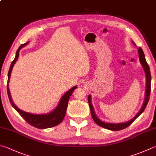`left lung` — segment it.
Instances as JSON below:
<instances>
[{
	"mask_svg": "<svg viewBox=\"0 0 156 156\" xmlns=\"http://www.w3.org/2000/svg\"><path fill=\"white\" fill-rule=\"evenodd\" d=\"M133 43L134 45H136L134 41H133ZM138 53H139L140 62V64H141L144 71H145V76H146V90H145V100H144L142 107L133 119H131L130 120H129V121H128V122H123V123H117V124H113V123H107V122H102L98 118V117L96 116L94 109L93 105L92 104V101H91V98H92V97H91L90 95L87 96L88 103H89V106H90V111H91V115H92L94 121L96 124H97L98 126H101V127L107 129V130L117 131V130H123V129L127 128L128 126H130L132 123H133L134 120L136 119L137 117L143 112L144 110L145 109L147 105L148 102H149V96H150V92H151V81L150 69H149V66L148 65V64L147 63V62H146L145 54H144L143 49L140 48H139V50H138Z\"/></svg>",
	"mask_w": 156,
	"mask_h": 156,
	"instance_id": "8db88e82",
	"label": "left lung"
}]
</instances>
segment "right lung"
<instances>
[{"instance_id":"add662e5","label":"right lung","mask_w":156,"mask_h":156,"mask_svg":"<svg viewBox=\"0 0 156 156\" xmlns=\"http://www.w3.org/2000/svg\"><path fill=\"white\" fill-rule=\"evenodd\" d=\"M28 43V42L24 44H22V45L20 46V48L16 51L15 59L13 60L12 62H11L9 70L8 81H7V94H8L9 99V101L11 102V105H12V107L17 111V112L19 113L20 115H21L30 125L39 129H45V128L54 127V126L60 124V123L62 122V120L64 119V116H65V114L66 112V108H67V107H68V103H69L70 96L72 95L73 91H74L76 88H77V87L75 86L74 87H73L72 88H70L69 91H67V92L64 94L62 96V98L57 107L49 113L34 114V113H30L28 112H25V111L20 109V108L13 103L12 98H11L9 88V80H10L11 73V71H12L14 64L16 62V61L19 58V55H20L19 52L20 51V49H21L22 48H23L25 45H27Z\"/></svg>"}]
</instances>
